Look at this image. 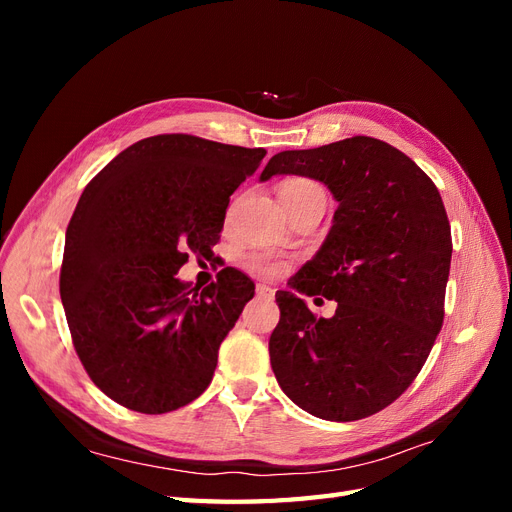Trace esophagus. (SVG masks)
Instances as JSON below:
<instances>
[{
	"mask_svg": "<svg viewBox=\"0 0 512 512\" xmlns=\"http://www.w3.org/2000/svg\"><path fill=\"white\" fill-rule=\"evenodd\" d=\"M256 297H258V299L271 301V299L275 297V290H273L271 286H267V284H258V286H256Z\"/></svg>",
	"mask_w": 512,
	"mask_h": 512,
	"instance_id": "1",
	"label": "esophagus"
}]
</instances>
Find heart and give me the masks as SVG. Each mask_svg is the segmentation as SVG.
Masks as SVG:
<instances>
[{"label":"heart","instance_id":"b5f03b06","mask_svg":"<svg viewBox=\"0 0 512 512\" xmlns=\"http://www.w3.org/2000/svg\"><path fill=\"white\" fill-rule=\"evenodd\" d=\"M277 196H280L282 205L286 209L294 207V205H301L307 203V200H327V194H324V188L309 177H292L286 179L280 188H277ZM252 265L265 275H275L284 269V262L280 258H275L271 254H260L254 258Z\"/></svg>","mask_w":512,"mask_h":512}]
</instances>
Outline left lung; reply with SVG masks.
Returning a JSON list of instances; mask_svg holds the SVG:
<instances>
[{
  "instance_id": "8db88e82",
  "label": "left lung",
  "mask_w": 512,
  "mask_h": 512,
  "mask_svg": "<svg viewBox=\"0 0 512 512\" xmlns=\"http://www.w3.org/2000/svg\"><path fill=\"white\" fill-rule=\"evenodd\" d=\"M322 181L339 203L318 254L277 290L269 339L282 391L324 421H359L404 393L444 320L451 224L442 196L406 153L371 136L275 153L260 175ZM301 293L338 301L318 319Z\"/></svg>"
}]
</instances>
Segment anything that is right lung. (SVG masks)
<instances>
[{
	"label": "right lung",
	"instance_id": "1",
	"mask_svg": "<svg viewBox=\"0 0 512 512\" xmlns=\"http://www.w3.org/2000/svg\"><path fill=\"white\" fill-rule=\"evenodd\" d=\"M267 151L158 134L87 183L66 230L59 294L76 354L119 406L164 414L203 393L254 282L226 267L200 290L177 271L220 241L230 194Z\"/></svg>",
	"mask_w": 512,
	"mask_h": 512
}]
</instances>
